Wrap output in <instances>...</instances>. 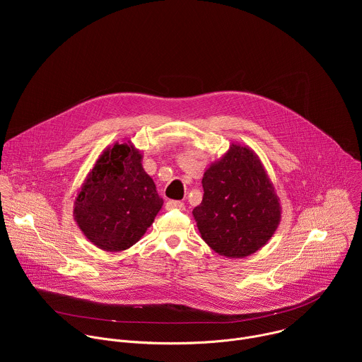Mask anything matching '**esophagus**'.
<instances>
[{
    "mask_svg": "<svg viewBox=\"0 0 362 362\" xmlns=\"http://www.w3.org/2000/svg\"><path fill=\"white\" fill-rule=\"evenodd\" d=\"M166 209L172 211V209H179V211H185V203L179 202V200H169L166 203Z\"/></svg>",
    "mask_w": 362,
    "mask_h": 362,
    "instance_id": "obj_1",
    "label": "esophagus"
}]
</instances>
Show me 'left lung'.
Returning a JSON list of instances; mask_svg holds the SVG:
<instances>
[{"mask_svg":"<svg viewBox=\"0 0 362 362\" xmlns=\"http://www.w3.org/2000/svg\"><path fill=\"white\" fill-rule=\"evenodd\" d=\"M203 199L193 209L202 239L216 253L242 259L264 247L276 232L282 206L259 156L232 143L204 170Z\"/></svg>","mask_w":362,"mask_h":362,"instance_id":"1","label":"left lung"}]
</instances>
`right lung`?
Returning a JSON list of instances; mask_svg holds the SVG:
<instances>
[{"mask_svg":"<svg viewBox=\"0 0 362 362\" xmlns=\"http://www.w3.org/2000/svg\"><path fill=\"white\" fill-rule=\"evenodd\" d=\"M141 160V151L130 140L116 141L103 150L77 192L74 221L101 250L132 247L162 209L163 199Z\"/></svg>","mask_w":362,"mask_h":362,"instance_id":"add662e5","label":"right lung"}]
</instances>
